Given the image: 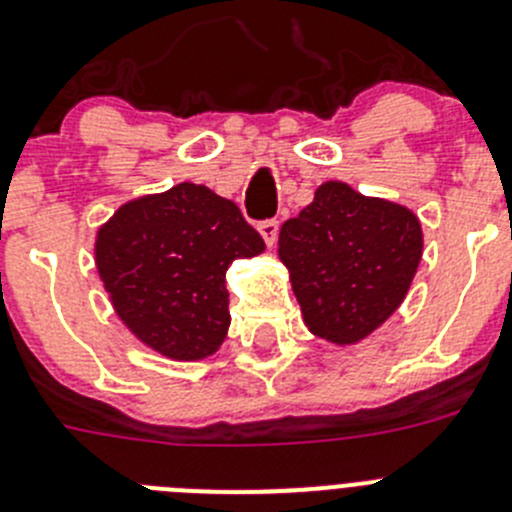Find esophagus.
Masks as SVG:
<instances>
[{"label":"esophagus","instance_id":"esophagus-1","mask_svg":"<svg viewBox=\"0 0 512 512\" xmlns=\"http://www.w3.org/2000/svg\"><path fill=\"white\" fill-rule=\"evenodd\" d=\"M259 233L269 246H274L276 236H279V220H264V223H259Z\"/></svg>","mask_w":512,"mask_h":512}]
</instances>
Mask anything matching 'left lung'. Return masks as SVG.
Segmentation results:
<instances>
[{"label":"left lung","instance_id":"1","mask_svg":"<svg viewBox=\"0 0 512 512\" xmlns=\"http://www.w3.org/2000/svg\"><path fill=\"white\" fill-rule=\"evenodd\" d=\"M424 253L414 210L330 180L279 231V259L309 332L355 345L401 307Z\"/></svg>","mask_w":512,"mask_h":512}]
</instances>
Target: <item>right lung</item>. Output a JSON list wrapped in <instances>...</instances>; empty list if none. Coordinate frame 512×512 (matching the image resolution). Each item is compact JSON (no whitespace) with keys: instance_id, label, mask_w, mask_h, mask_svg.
<instances>
[{"instance_id":"obj_1","label":"right lung","mask_w":512,"mask_h":512,"mask_svg":"<svg viewBox=\"0 0 512 512\" xmlns=\"http://www.w3.org/2000/svg\"><path fill=\"white\" fill-rule=\"evenodd\" d=\"M264 248L233 200L180 182L121 205L98 228L93 256L131 335L164 358L192 363L228 335V266Z\"/></svg>"}]
</instances>
